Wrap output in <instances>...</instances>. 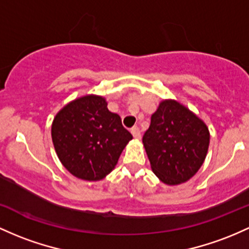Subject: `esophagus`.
<instances>
[{
  "label": "esophagus",
  "mask_w": 249,
  "mask_h": 249,
  "mask_svg": "<svg viewBox=\"0 0 249 249\" xmlns=\"http://www.w3.org/2000/svg\"><path fill=\"white\" fill-rule=\"evenodd\" d=\"M131 133H132V136L136 139L141 138V130H139L138 126H133L132 129H131Z\"/></svg>",
  "instance_id": "obj_1"
}]
</instances>
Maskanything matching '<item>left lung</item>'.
Masks as SVG:
<instances>
[{"instance_id": "left-lung-1", "label": "left lung", "mask_w": 249, "mask_h": 249, "mask_svg": "<svg viewBox=\"0 0 249 249\" xmlns=\"http://www.w3.org/2000/svg\"><path fill=\"white\" fill-rule=\"evenodd\" d=\"M209 138L208 127L197 116L175 100H163L151 116L143 144L156 176L176 185L203 164Z\"/></svg>"}]
</instances>
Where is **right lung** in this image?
<instances>
[{
    "label": "right lung",
    "instance_id": "1",
    "mask_svg": "<svg viewBox=\"0 0 249 249\" xmlns=\"http://www.w3.org/2000/svg\"><path fill=\"white\" fill-rule=\"evenodd\" d=\"M52 139L71 174L99 181L113 170L132 135L118 114L108 111L103 97L86 95L59 111L52 124Z\"/></svg>",
    "mask_w": 249,
    "mask_h": 249
}]
</instances>
